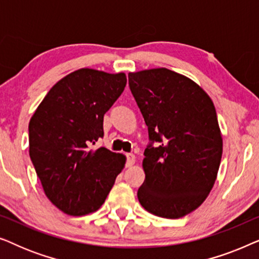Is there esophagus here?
Wrapping results in <instances>:
<instances>
[{
  "label": "esophagus",
  "mask_w": 259,
  "mask_h": 259,
  "mask_svg": "<svg viewBox=\"0 0 259 259\" xmlns=\"http://www.w3.org/2000/svg\"><path fill=\"white\" fill-rule=\"evenodd\" d=\"M136 155H134L133 153H128L127 154V167H131V166H133L134 164H136Z\"/></svg>",
  "instance_id": "34e87169"
}]
</instances>
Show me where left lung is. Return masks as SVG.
<instances>
[{"label":"left lung","mask_w":259,"mask_h":259,"mask_svg":"<svg viewBox=\"0 0 259 259\" xmlns=\"http://www.w3.org/2000/svg\"><path fill=\"white\" fill-rule=\"evenodd\" d=\"M131 92L148 127L141 206L177 219L204 203L217 179L223 137L213 102L199 84L167 68L128 73Z\"/></svg>","instance_id":"left-lung-1"}]
</instances>
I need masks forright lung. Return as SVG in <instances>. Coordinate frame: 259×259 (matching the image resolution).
I'll return each mask as SVG.
<instances>
[{
  "mask_svg": "<svg viewBox=\"0 0 259 259\" xmlns=\"http://www.w3.org/2000/svg\"><path fill=\"white\" fill-rule=\"evenodd\" d=\"M126 82L125 73L77 69L51 88L30 118V159L45 194L63 213L99 210L125 167L126 155L91 147Z\"/></svg>",
  "mask_w": 259,
  "mask_h": 259,
  "instance_id": "right-lung-1",
  "label": "right lung"
}]
</instances>
